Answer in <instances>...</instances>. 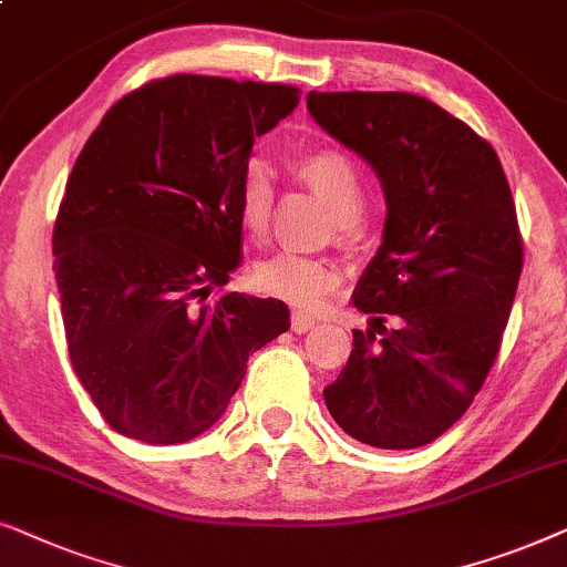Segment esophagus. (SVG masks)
Masks as SVG:
<instances>
[{
	"mask_svg": "<svg viewBox=\"0 0 567 567\" xmlns=\"http://www.w3.org/2000/svg\"><path fill=\"white\" fill-rule=\"evenodd\" d=\"M317 324V317L305 312V309H293L291 312V330L293 332H307Z\"/></svg>",
	"mask_w": 567,
	"mask_h": 567,
	"instance_id": "34e87169",
	"label": "esophagus"
}]
</instances>
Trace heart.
Wrapping results in <instances>:
<instances>
[{"mask_svg": "<svg viewBox=\"0 0 567 567\" xmlns=\"http://www.w3.org/2000/svg\"><path fill=\"white\" fill-rule=\"evenodd\" d=\"M289 173L328 200L338 214V224L351 229L363 212V175L351 154L338 146H309L289 157ZM239 221L252 239H262L270 229L276 208V181L262 159H247L237 177ZM340 270L320 255L278 250L252 266V284L260 291L297 307L315 309L336 291Z\"/></svg>", "mask_w": 567, "mask_h": 567, "instance_id": "obj_1", "label": "heart"}]
</instances>
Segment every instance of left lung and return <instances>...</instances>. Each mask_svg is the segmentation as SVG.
Here are the masks:
<instances>
[{"mask_svg": "<svg viewBox=\"0 0 567 567\" xmlns=\"http://www.w3.org/2000/svg\"><path fill=\"white\" fill-rule=\"evenodd\" d=\"M312 118L382 177L384 243L353 305L330 415L361 444L436 441L483 390L524 268L516 206L491 142L410 92H309Z\"/></svg>", "mask_w": 567, "mask_h": 567, "instance_id": "1", "label": "left lung"}]
</instances>
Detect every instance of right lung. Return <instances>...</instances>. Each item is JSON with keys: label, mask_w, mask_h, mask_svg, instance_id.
<instances>
[{"label": "right lung", "mask_w": 567, "mask_h": 567, "mask_svg": "<svg viewBox=\"0 0 567 567\" xmlns=\"http://www.w3.org/2000/svg\"><path fill=\"white\" fill-rule=\"evenodd\" d=\"M299 87L175 74L123 95L76 157L53 224L74 374L144 444L219 421L247 359L289 330L278 299L214 291L239 266L237 177Z\"/></svg>", "instance_id": "obj_1"}]
</instances>
